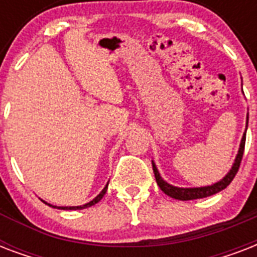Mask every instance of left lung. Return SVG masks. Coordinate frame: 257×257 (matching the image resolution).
<instances>
[{
	"label": "left lung",
	"instance_id": "1",
	"mask_svg": "<svg viewBox=\"0 0 257 257\" xmlns=\"http://www.w3.org/2000/svg\"><path fill=\"white\" fill-rule=\"evenodd\" d=\"M247 126H248V116H247ZM244 147H245V133L243 135V139H241V143H240V148L239 153L235 159V163L232 165V168L229 169L227 175L224 179H221L217 183L212 184V185H208V187H200V188H179V187H173L171 184H168L167 181L163 180V177L160 176L159 171H157L156 165L152 161V167L153 172H155V177H156L157 185L160 187V189L164 192L165 195L171 196L176 200H195V199H203V197H208V196H212L217 193V192L223 191L224 188H227L231 181L233 180V177L236 176L237 171L240 168V163H241V159H243V153H244Z\"/></svg>",
	"mask_w": 257,
	"mask_h": 257
}]
</instances>
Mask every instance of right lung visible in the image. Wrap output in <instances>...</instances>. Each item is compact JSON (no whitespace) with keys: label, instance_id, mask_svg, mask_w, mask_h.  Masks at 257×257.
Listing matches in <instances>:
<instances>
[{"label":"right lung","instance_id":"1","mask_svg":"<svg viewBox=\"0 0 257 257\" xmlns=\"http://www.w3.org/2000/svg\"><path fill=\"white\" fill-rule=\"evenodd\" d=\"M106 189H108V184H106V185H105V188H104V189H102V191L100 192V195H97L96 197H94V199L92 200V201H89V203L84 204V205H80V207H56V205H50V204L45 203V201H44V203H45V204H48V205H49V207L58 208V209H84V208L92 207V205H94V204H97V203H98V201H100V200L102 199V197H104V195H105V192H106Z\"/></svg>","mask_w":257,"mask_h":257}]
</instances>
